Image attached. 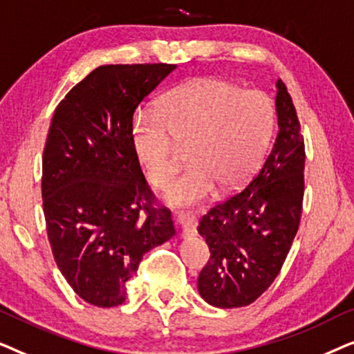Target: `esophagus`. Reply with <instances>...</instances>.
<instances>
[{
	"label": "esophagus",
	"instance_id": "obj_1",
	"mask_svg": "<svg viewBox=\"0 0 354 354\" xmlns=\"http://www.w3.org/2000/svg\"><path fill=\"white\" fill-rule=\"evenodd\" d=\"M178 227H180V236L182 239H190V236L196 235V219L190 214H178L177 217Z\"/></svg>",
	"mask_w": 354,
	"mask_h": 354
}]
</instances>
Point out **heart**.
I'll return each instance as SVG.
<instances>
[{
    "instance_id": "b5f03b06",
    "label": "heart",
    "mask_w": 354,
    "mask_h": 354,
    "mask_svg": "<svg viewBox=\"0 0 354 354\" xmlns=\"http://www.w3.org/2000/svg\"><path fill=\"white\" fill-rule=\"evenodd\" d=\"M275 125L272 100L222 79L188 82L164 96L159 111H137L130 143L148 180L171 176L177 143H187L190 162L164 188L171 206L190 207L240 187L263 161Z\"/></svg>"
}]
</instances>
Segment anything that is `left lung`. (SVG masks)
Segmentation results:
<instances>
[{
    "label": "left lung",
    "instance_id": "left-lung-1",
    "mask_svg": "<svg viewBox=\"0 0 354 354\" xmlns=\"http://www.w3.org/2000/svg\"><path fill=\"white\" fill-rule=\"evenodd\" d=\"M279 132L270 153L245 190L211 207L198 232L209 261L198 292L216 308H241L277 277L301 219L304 140L297 109L282 80L275 82Z\"/></svg>",
    "mask_w": 354,
    "mask_h": 354
}]
</instances>
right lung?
<instances>
[{
  "mask_svg": "<svg viewBox=\"0 0 354 354\" xmlns=\"http://www.w3.org/2000/svg\"><path fill=\"white\" fill-rule=\"evenodd\" d=\"M176 67L100 66L53 114L41 177L48 240L67 283L93 306L122 304L143 254L176 234L130 143L135 109Z\"/></svg>",
  "mask_w": 354,
  "mask_h": 354,
  "instance_id": "obj_1",
  "label": "right lung"
}]
</instances>
